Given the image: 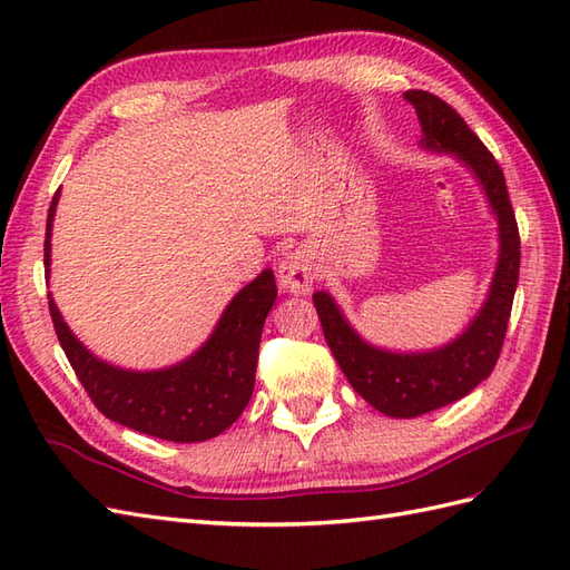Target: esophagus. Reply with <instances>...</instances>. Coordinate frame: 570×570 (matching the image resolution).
I'll use <instances>...</instances> for the list:
<instances>
[{
    "instance_id": "esophagus-1",
    "label": "esophagus",
    "mask_w": 570,
    "mask_h": 570,
    "mask_svg": "<svg viewBox=\"0 0 570 570\" xmlns=\"http://www.w3.org/2000/svg\"><path fill=\"white\" fill-rule=\"evenodd\" d=\"M315 282V264L308 249H294L279 262V286L288 294L306 296Z\"/></svg>"
}]
</instances>
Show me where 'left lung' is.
<instances>
[{
  "label": "left lung",
  "mask_w": 570,
  "mask_h": 570,
  "mask_svg": "<svg viewBox=\"0 0 570 570\" xmlns=\"http://www.w3.org/2000/svg\"><path fill=\"white\" fill-rule=\"evenodd\" d=\"M405 99L417 111L422 148L454 155L481 181L498 218L500 255L481 311L456 340L430 352H391L368 345L347 323L335 298L327 291H315V311L342 374L368 405L391 417L432 413L436 407L464 399L483 379L491 376L508 333L520 276V230L495 157L488 153L464 118L440 97L410 89Z\"/></svg>",
  "instance_id": "obj_1"
}]
</instances>
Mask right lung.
<instances>
[{
  "label": "right lung",
  "mask_w": 570,
  "mask_h": 570,
  "mask_svg": "<svg viewBox=\"0 0 570 570\" xmlns=\"http://www.w3.org/2000/svg\"><path fill=\"white\" fill-rule=\"evenodd\" d=\"M58 198L60 189L52 196L46 223L48 274ZM274 301V272L264 269L237 291L202 347L184 362L155 372H130L99 360L72 335L50 294L48 308L60 347L101 415L167 442H204L228 430L253 399L259 337Z\"/></svg>",
  "instance_id": "1"
}]
</instances>
